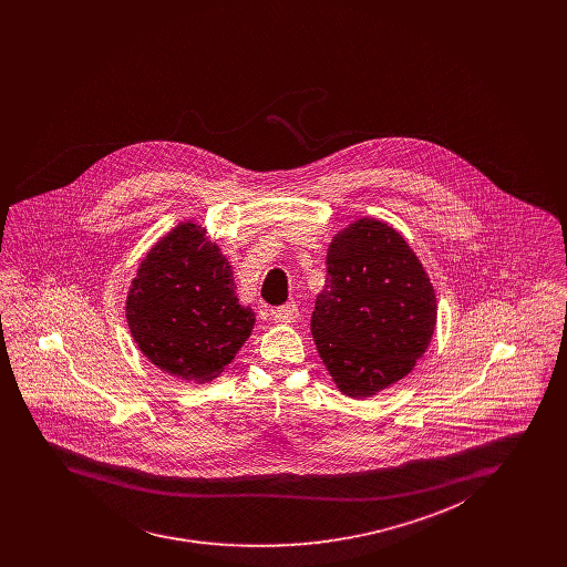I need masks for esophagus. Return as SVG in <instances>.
<instances>
[{"label":"esophagus","mask_w":567,"mask_h":567,"mask_svg":"<svg viewBox=\"0 0 567 567\" xmlns=\"http://www.w3.org/2000/svg\"><path fill=\"white\" fill-rule=\"evenodd\" d=\"M272 318L280 324H291L299 318V308L295 303H287L280 308L272 309Z\"/></svg>","instance_id":"esophagus-1"}]
</instances>
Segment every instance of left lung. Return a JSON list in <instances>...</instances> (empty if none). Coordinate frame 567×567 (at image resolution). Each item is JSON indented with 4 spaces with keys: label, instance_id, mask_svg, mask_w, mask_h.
Returning a JSON list of instances; mask_svg holds the SVG:
<instances>
[{
    "label": "left lung",
    "instance_id": "obj_1",
    "mask_svg": "<svg viewBox=\"0 0 567 567\" xmlns=\"http://www.w3.org/2000/svg\"><path fill=\"white\" fill-rule=\"evenodd\" d=\"M311 334L337 389L372 396L408 377L436 327V295L410 243L361 218L328 245Z\"/></svg>",
    "mask_w": 567,
    "mask_h": 567
}]
</instances>
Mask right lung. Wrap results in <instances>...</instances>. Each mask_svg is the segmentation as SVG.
<instances>
[{"mask_svg":"<svg viewBox=\"0 0 567 567\" xmlns=\"http://www.w3.org/2000/svg\"><path fill=\"white\" fill-rule=\"evenodd\" d=\"M220 247L197 223L155 243L126 297V322L143 355L172 377L209 382L235 360L256 324L240 306Z\"/></svg>","mask_w":567,"mask_h":567,"instance_id":"1","label":"right lung"}]
</instances>
